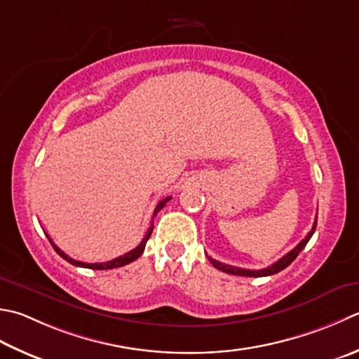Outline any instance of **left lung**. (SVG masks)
Returning <instances> with one entry per match:
<instances>
[{"mask_svg":"<svg viewBox=\"0 0 359 359\" xmlns=\"http://www.w3.org/2000/svg\"><path fill=\"white\" fill-rule=\"evenodd\" d=\"M316 226H318V216H316L313 227H311V230H310V233H308V235L305 236V240H302V241L296 245V248H294L291 252H287V254H286L283 258H280L278 262H276L272 266H269V268L258 269V271L243 269V268H236V266H230V264H224V263H221V262H216V259H213L212 257H208V255H207V258H208V262L212 263L216 269H219V271L226 272V273H231V276H240V277H266V276H273V273H277V272H280V271H283L285 268H287V266H290V264L294 262V259L297 258V255L300 254V252L304 250L306 243L311 240V236H313L314 230H316Z\"/></svg>","mask_w":359,"mask_h":359,"instance_id":"left-lung-1","label":"left lung"}]
</instances>
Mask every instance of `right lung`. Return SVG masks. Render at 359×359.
I'll return each instance as SVG.
<instances>
[{
	"label": "right lung",
	"instance_id": "obj_1",
	"mask_svg": "<svg viewBox=\"0 0 359 359\" xmlns=\"http://www.w3.org/2000/svg\"><path fill=\"white\" fill-rule=\"evenodd\" d=\"M171 199V196L170 198H166V199H163V201H160L158 203H157V207H156V210H154V217H156V215L160 212L161 208L165 207V203ZM152 229H154V222H151V227H149V230H147V233H146V236L143 238V241L140 243L135 249L133 250H130V252H128V254H124V255H121V257H118V258H115V259H110V262H105V263H83V262H77V259H73L72 257H68L65 252H62L57 245H55L54 243H53V240L51 238H49L48 235V240H49V243H51V245L54 248V250L57 252V254L63 258V259H67L68 263H72V264H74V266H79V268H88V269H97V271H102V269H114V268H121V266H126V264H129V263H132V262H135V259L143 254V250H144V248H146V243H147V240H149L151 238V233H152Z\"/></svg>",
	"mask_w": 359,
	"mask_h": 359
}]
</instances>
